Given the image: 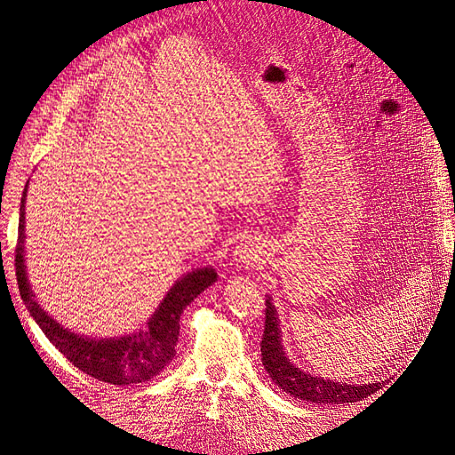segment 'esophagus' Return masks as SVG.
I'll use <instances>...</instances> for the list:
<instances>
[{
	"label": "esophagus",
	"instance_id": "esophagus-1",
	"mask_svg": "<svg viewBox=\"0 0 455 455\" xmlns=\"http://www.w3.org/2000/svg\"><path fill=\"white\" fill-rule=\"evenodd\" d=\"M233 261H235L237 267L254 266L258 261V246L251 241L239 243L235 246V251H233Z\"/></svg>",
	"mask_w": 455,
	"mask_h": 455
}]
</instances>
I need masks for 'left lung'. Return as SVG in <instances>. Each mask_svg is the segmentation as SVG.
Listing matches in <instances>:
<instances>
[{
  "label": "left lung",
  "instance_id": "left-lung-1",
  "mask_svg": "<svg viewBox=\"0 0 455 455\" xmlns=\"http://www.w3.org/2000/svg\"><path fill=\"white\" fill-rule=\"evenodd\" d=\"M266 330L261 338V363L269 378L286 393L296 398L316 404H343L356 403L374 395L381 383H343L336 379H324L323 376L309 374L298 368L286 356L283 346V332L277 307L273 306V296L266 298Z\"/></svg>",
  "mask_w": 455,
  "mask_h": 455
}]
</instances>
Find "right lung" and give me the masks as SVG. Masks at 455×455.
I'll return each instance as SVG.
<instances>
[{
    "mask_svg": "<svg viewBox=\"0 0 455 455\" xmlns=\"http://www.w3.org/2000/svg\"><path fill=\"white\" fill-rule=\"evenodd\" d=\"M26 184L20 199L19 214V243H17V281L24 306L28 307L32 319L44 330L47 339L57 347L76 368L87 376L112 385L146 383L159 376L171 364L176 355V341L180 334V316L184 309L206 288L218 279L212 266H201L184 273L171 291L164 294L161 304L149 316L144 326L132 330L131 334L114 338H92L77 334L49 315L32 291L26 271Z\"/></svg>",
    "mask_w": 455,
    "mask_h": 455,
    "instance_id": "add662e5",
    "label": "right lung"
}]
</instances>
